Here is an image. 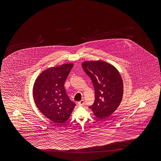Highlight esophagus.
I'll use <instances>...</instances> for the list:
<instances>
[{
  "label": "esophagus",
  "mask_w": 161,
  "mask_h": 161,
  "mask_svg": "<svg viewBox=\"0 0 161 161\" xmlns=\"http://www.w3.org/2000/svg\"><path fill=\"white\" fill-rule=\"evenodd\" d=\"M84 103H85V101L83 99H82L81 101H80L78 102V104H79V105H80V106H82Z\"/></svg>",
  "instance_id": "34e87169"
}]
</instances>
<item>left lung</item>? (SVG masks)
Masks as SVG:
<instances>
[{
	"label": "left lung",
	"mask_w": 161,
	"mask_h": 161,
	"mask_svg": "<svg viewBox=\"0 0 161 161\" xmlns=\"http://www.w3.org/2000/svg\"><path fill=\"white\" fill-rule=\"evenodd\" d=\"M82 66L95 89V101L89 108L99 119L109 116L123 98V82L120 73L113 65L101 60L84 62Z\"/></svg>",
	"instance_id": "left-lung-1"
}]
</instances>
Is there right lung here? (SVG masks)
Wrapping results in <instances>:
<instances>
[{"mask_svg":"<svg viewBox=\"0 0 161 161\" xmlns=\"http://www.w3.org/2000/svg\"><path fill=\"white\" fill-rule=\"evenodd\" d=\"M73 64H65L45 70L33 87V97L38 109L55 123L68 120L76 104L66 94L64 82Z\"/></svg>","mask_w":161,"mask_h":161,"instance_id":"right-lung-1","label":"right lung"}]
</instances>
